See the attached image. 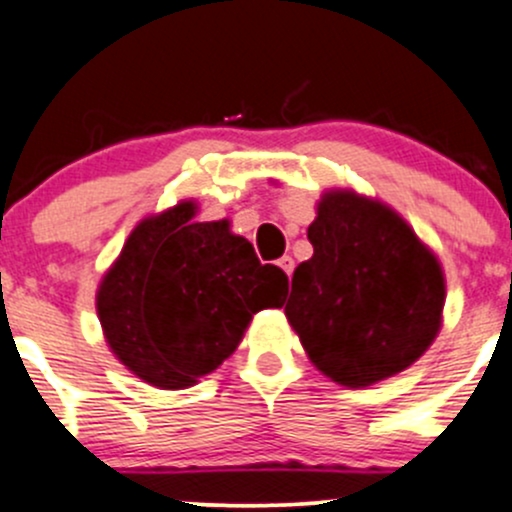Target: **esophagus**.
<instances>
[{
    "label": "esophagus",
    "instance_id": "34e87169",
    "mask_svg": "<svg viewBox=\"0 0 512 512\" xmlns=\"http://www.w3.org/2000/svg\"><path fill=\"white\" fill-rule=\"evenodd\" d=\"M278 266H281L283 271H286V276H291L295 263H293V258H291V256H283V258H278Z\"/></svg>",
    "mask_w": 512,
    "mask_h": 512
}]
</instances>
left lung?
Returning a JSON list of instances; mask_svg holds the SVG:
<instances>
[{
  "label": "left lung",
  "mask_w": 512,
  "mask_h": 512,
  "mask_svg": "<svg viewBox=\"0 0 512 512\" xmlns=\"http://www.w3.org/2000/svg\"><path fill=\"white\" fill-rule=\"evenodd\" d=\"M313 258L293 273L286 315L320 372L367 387L407 370L434 342L444 273L399 214L328 192L308 229Z\"/></svg>",
  "instance_id": "left-lung-1"
}]
</instances>
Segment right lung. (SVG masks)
Here are the masks:
<instances>
[{"mask_svg": "<svg viewBox=\"0 0 512 512\" xmlns=\"http://www.w3.org/2000/svg\"><path fill=\"white\" fill-rule=\"evenodd\" d=\"M182 202L130 234L98 288L110 350L162 389L192 387L239 347L263 308L286 303L288 276L258 261L229 221H192Z\"/></svg>", "mask_w": 512, "mask_h": 512, "instance_id": "right-lung-1", "label": "right lung"}]
</instances>
